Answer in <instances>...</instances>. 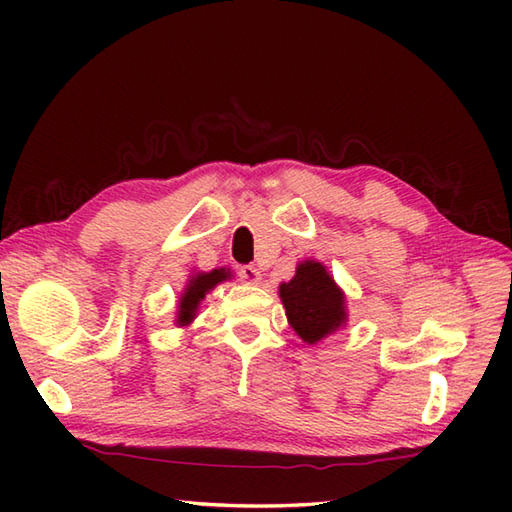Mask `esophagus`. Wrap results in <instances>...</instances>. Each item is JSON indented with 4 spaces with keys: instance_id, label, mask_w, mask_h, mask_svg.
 I'll return each mask as SVG.
<instances>
[{
    "instance_id": "obj_1",
    "label": "esophagus",
    "mask_w": 512,
    "mask_h": 512,
    "mask_svg": "<svg viewBox=\"0 0 512 512\" xmlns=\"http://www.w3.org/2000/svg\"><path fill=\"white\" fill-rule=\"evenodd\" d=\"M239 279H242L248 286H257L259 281H262V270H259L257 266H242L239 268Z\"/></svg>"
}]
</instances>
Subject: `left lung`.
Returning a JSON list of instances; mask_svg holds the SVG:
<instances>
[{"instance_id":"left-lung-1","label":"left lung","mask_w":512,"mask_h":512,"mask_svg":"<svg viewBox=\"0 0 512 512\" xmlns=\"http://www.w3.org/2000/svg\"><path fill=\"white\" fill-rule=\"evenodd\" d=\"M290 328L308 345H317L347 325L345 292L317 259H303L290 281L279 284Z\"/></svg>"}]
</instances>
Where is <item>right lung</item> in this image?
I'll use <instances>...</instances> for the list:
<instances>
[{"instance_id":"obj_1","label":"right lung","mask_w":512,"mask_h":512,"mask_svg":"<svg viewBox=\"0 0 512 512\" xmlns=\"http://www.w3.org/2000/svg\"><path fill=\"white\" fill-rule=\"evenodd\" d=\"M226 279H233L231 268H213L211 273H202V270L200 273H191V277L187 279V286H184L178 297L176 319H173V323H176L178 328H189L195 317H198L200 303L204 301V297Z\"/></svg>"}]
</instances>
